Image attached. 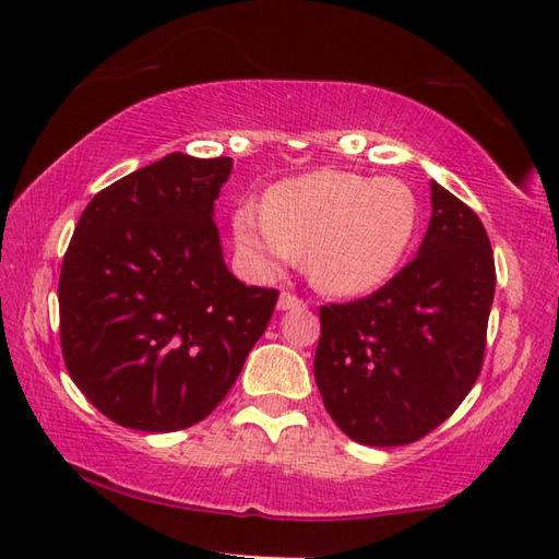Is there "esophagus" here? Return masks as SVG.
<instances>
[{
	"mask_svg": "<svg viewBox=\"0 0 559 559\" xmlns=\"http://www.w3.org/2000/svg\"><path fill=\"white\" fill-rule=\"evenodd\" d=\"M307 302L302 298H298V295L290 293V290H283L281 298H278V310H302Z\"/></svg>",
	"mask_w": 559,
	"mask_h": 559,
	"instance_id": "esophagus-1",
	"label": "esophagus"
}]
</instances>
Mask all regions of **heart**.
Wrapping results in <instances>:
<instances>
[{
	"instance_id": "heart-1",
	"label": "heart",
	"mask_w": 559,
	"mask_h": 559,
	"mask_svg": "<svg viewBox=\"0 0 559 559\" xmlns=\"http://www.w3.org/2000/svg\"><path fill=\"white\" fill-rule=\"evenodd\" d=\"M418 228V199L394 177L317 170L281 182L266 209L235 213V242L259 273H276L307 252L314 286L360 295L396 271Z\"/></svg>"
}]
</instances>
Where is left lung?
<instances>
[{"mask_svg":"<svg viewBox=\"0 0 559 559\" xmlns=\"http://www.w3.org/2000/svg\"><path fill=\"white\" fill-rule=\"evenodd\" d=\"M418 257L367 298L324 305L314 379L353 442L401 447L442 425L476 384L495 298L476 211L435 180Z\"/></svg>","mask_w":559,"mask_h":559,"instance_id":"obj_1","label":"left lung"}]
</instances>
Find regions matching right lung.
Instances as JSON below:
<instances>
[{"mask_svg": "<svg viewBox=\"0 0 559 559\" xmlns=\"http://www.w3.org/2000/svg\"><path fill=\"white\" fill-rule=\"evenodd\" d=\"M233 158L170 153L91 199L59 273L64 365L105 418L141 432L218 406L264 334L278 290L223 261L213 201Z\"/></svg>", "mask_w": 559, "mask_h": 559, "instance_id": "1", "label": "right lung"}]
</instances>
